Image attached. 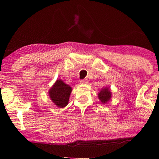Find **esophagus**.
Segmentation results:
<instances>
[{"mask_svg":"<svg viewBox=\"0 0 159 159\" xmlns=\"http://www.w3.org/2000/svg\"><path fill=\"white\" fill-rule=\"evenodd\" d=\"M87 83H88V80L87 79H83L80 80V84H87Z\"/></svg>","mask_w":159,"mask_h":159,"instance_id":"34e87169","label":"esophagus"}]
</instances>
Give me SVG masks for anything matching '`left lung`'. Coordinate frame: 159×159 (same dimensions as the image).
<instances>
[{"label":"left lung","mask_w":159,"mask_h":159,"mask_svg":"<svg viewBox=\"0 0 159 159\" xmlns=\"http://www.w3.org/2000/svg\"><path fill=\"white\" fill-rule=\"evenodd\" d=\"M111 92L108 87H104L98 93V98L102 104H105L111 100Z\"/></svg>","instance_id":"1"}]
</instances>
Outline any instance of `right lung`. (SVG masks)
<instances>
[{
    "label": "right lung",
    "mask_w": 159,
    "mask_h": 159,
    "mask_svg": "<svg viewBox=\"0 0 159 159\" xmlns=\"http://www.w3.org/2000/svg\"><path fill=\"white\" fill-rule=\"evenodd\" d=\"M71 92L72 87L59 79L57 80L55 84L50 89L48 93L52 102L57 107L63 108L68 104Z\"/></svg>",
    "instance_id": "add662e5"
}]
</instances>
